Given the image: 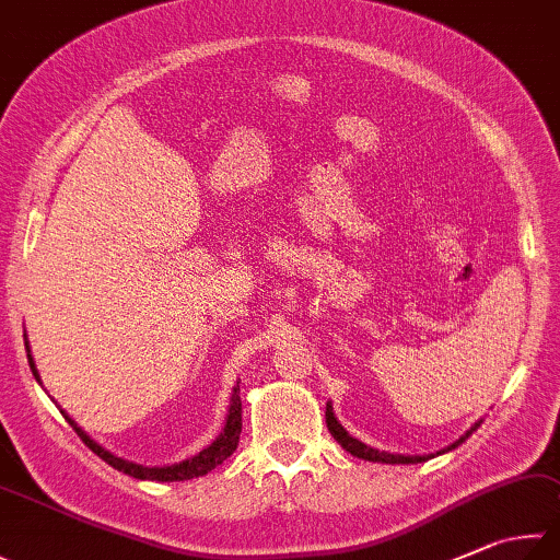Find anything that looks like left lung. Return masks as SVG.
I'll return each mask as SVG.
<instances>
[{
  "label": "left lung",
  "mask_w": 560,
  "mask_h": 560,
  "mask_svg": "<svg viewBox=\"0 0 560 560\" xmlns=\"http://www.w3.org/2000/svg\"><path fill=\"white\" fill-rule=\"evenodd\" d=\"M482 421V419H480ZM480 421H476V424H472L466 434H463L460 439H456L453 441L451 446H446V448H441V451H436V453H427V456H405V453H387V451H377V448H371L368 444H363V441H358L355 436H351L348 434V431L341 427V421L336 419V415H334V407H331V402H326V427H329V431H331V436L339 441L341 444V448H346L348 453H351V456H355V458H363V460H373V463H424V460H429V458H434V456H441V453H446V451H453V448H458L463 441H466L472 431H476L478 427H480Z\"/></svg>",
  "instance_id": "1"
}]
</instances>
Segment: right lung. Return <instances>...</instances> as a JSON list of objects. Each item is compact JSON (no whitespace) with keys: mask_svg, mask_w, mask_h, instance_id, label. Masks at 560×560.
Segmentation results:
<instances>
[{"mask_svg":"<svg viewBox=\"0 0 560 560\" xmlns=\"http://www.w3.org/2000/svg\"><path fill=\"white\" fill-rule=\"evenodd\" d=\"M26 339V334H24ZM26 355H28V365H31V373L40 383V375H38V368L34 355H31V346L26 339ZM238 385L234 387V393H231V405H229V415H226V424L221 429V434L209 444L207 448H202L197 453V456H189L180 463H171V466H141V463H133V460H126L121 456H114L112 451H107L104 446H100L97 441L90 439L88 431L82 427H78V421L68 417L66 409H60V415L70 421V427L78 431V436L84 441V446L92 448L94 453L102 460H107L114 470L126 472V476L131 478H139V480H155V482H180V480H192V478H202L207 476L209 470H214L217 466H221L231 453L236 451L238 446V434H241V397H238Z\"/></svg>","mask_w":560,"mask_h":560,"instance_id":"1","label":"right lung"}]
</instances>
